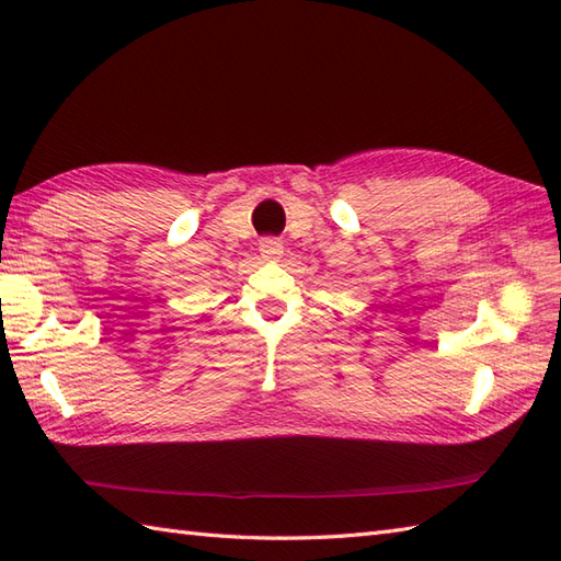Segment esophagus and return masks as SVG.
I'll return each mask as SVG.
<instances>
[{
	"label": "esophagus",
	"instance_id": "obj_1",
	"mask_svg": "<svg viewBox=\"0 0 561 561\" xmlns=\"http://www.w3.org/2000/svg\"><path fill=\"white\" fill-rule=\"evenodd\" d=\"M260 255H262V260L277 262L284 255V243L279 241V238H262V241H260Z\"/></svg>",
	"mask_w": 561,
	"mask_h": 561
}]
</instances>
